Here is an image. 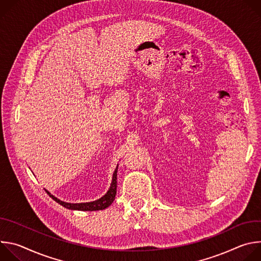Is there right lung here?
<instances>
[{
    "instance_id": "obj_1",
    "label": "right lung",
    "mask_w": 261,
    "mask_h": 261,
    "mask_svg": "<svg viewBox=\"0 0 261 261\" xmlns=\"http://www.w3.org/2000/svg\"><path fill=\"white\" fill-rule=\"evenodd\" d=\"M117 173H118V167L115 170L114 176H113V181H111V186L109 190L107 191V193L101 197L98 200L92 201V202H86V203H68L65 201H62L60 199H58L57 197H55L54 195H51L48 191H46V193L58 203H60L61 205H63L66 208L69 210H77V211H99V210H104L106 207H108L111 203L114 202L116 195H117Z\"/></svg>"
}]
</instances>
